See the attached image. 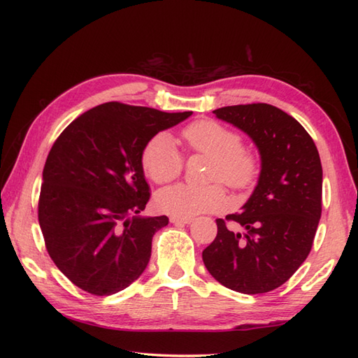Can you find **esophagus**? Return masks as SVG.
Listing matches in <instances>:
<instances>
[{
  "mask_svg": "<svg viewBox=\"0 0 358 358\" xmlns=\"http://www.w3.org/2000/svg\"><path fill=\"white\" fill-rule=\"evenodd\" d=\"M171 223H173V224H191L192 218L191 217H171Z\"/></svg>",
  "mask_w": 358,
  "mask_h": 358,
  "instance_id": "obj_1",
  "label": "esophagus"
}]
</instances>
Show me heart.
<instances>
[{
    "label": "heart",
    "instance_id": "1",
    "mask_svg": "<svg viewBox=\"0 0 358 358\" xmlns=\"http://www.w3.org/2000/svg\"><path fill=\"white\" fill-rule=\"evenodd\" d=\"M181 135L189 149L210 157L208 173L210 181H223L238 191L257 181L260 159L255 150L240 144V135L232 129L214 120H200L186 126ZM141 166L154 183L164 185L178 177L183 169V158L172 136L159 132L143 148ZM155 201L159 210L173 217H194L227 206L226 194L220 185L206 187L175 185L159 191Z\"/></svg>",
    "mask_w": 358,
    "mask_h": 358
}]
</instances>
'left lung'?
Here are the masks:
<instances>
[{
    "instance_id": "1",
    "label": "left lung",
    "mask_w": 358,
    "mask_h": 358,
    "mask_svg": "<svg viewBox=\"0 0 358 358\" xmlns=\"http://www.w3.org/2000/svg\"><path fill=\"white\" fill-rule=\"evenodd\" d=\"M214 113L254 141L262 169L241 214L226 217L245 232L229 231L218 218L203 262L232 291L269 292L294 275L313 248L322 217L320 155L305 127L275 106H226Z\"/></svg>"
}]
</instances>
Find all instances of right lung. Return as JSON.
I'll return each mask as SVG.
<instances>
[{"mask_svg":"<svg viewBox=\"0 0 358 358\" xmlns=\"http://www.w3.org/2000/svg\"><path fill=\"white\" fill-rule=\"evenodd\" d=\"M191 115L110 101L73 120L53 143L38 222L53 263L75 286L112 295L146 269L152 237L169 218L140 215L150 199L141 152Z\"/></svg>","mask_w":358,"mask_h":358,"instance_id":"add662e5","label":"right lung"}]
</instances>
